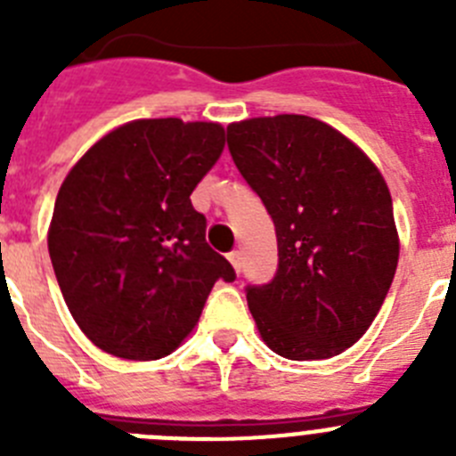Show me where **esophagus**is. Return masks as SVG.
Masks as SVG:
<instances>
[{"label":"esophagus","instance_id":"1","mask_svg":"<svg viewBox=\"0 0 456 456\" xmlns=\"http://www.w3.org/2000/svg\"><path fill=\"white\" fill-rule=\"evenodd\" d=\"M228 260H231V265L235 267V272L240 273L241 272V253L240 251H231V253H228Z\"/></svg>","mask_w":456,"mask_h":456}]
</instances>
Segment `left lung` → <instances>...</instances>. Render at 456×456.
<instances>
[{
  "instance_id": "left-lung-1",
  "label": "left lung",
  "mask_w": 456,
  "mask_h": 456,
  "mask_svg": "<svg viewBox=\"0 0 456 456\" xmlns=\"http://www.w3.org/2000/svg\"><path fill=\"white\" fill-rule=\"evenodd\" d=\"M228 151L276 228V273L247 285L257 331L289 361L338 356L368 331L397 269L386 180L347 136L310 116L228 125Z\"/></svg>"
}]
</instances>
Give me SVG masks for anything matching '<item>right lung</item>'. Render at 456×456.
<instances>
[{"instance_id":"add662e5","label":"right lung","mask_w":456,"mask_h":456,"mask_svg":"<svg viewBox=\"0 0 456 456\" xmlns=\"http://www.w3.org/2000/svg\"><path fill=\"white\" fill-rule=\"evenodd\" d=\"M224 127L148 118L109 132L63 180L52 267L70 315L102 352L157 361L187 338L235 269L189 200L224 151Z\"/></svg>"}]
</instances>
